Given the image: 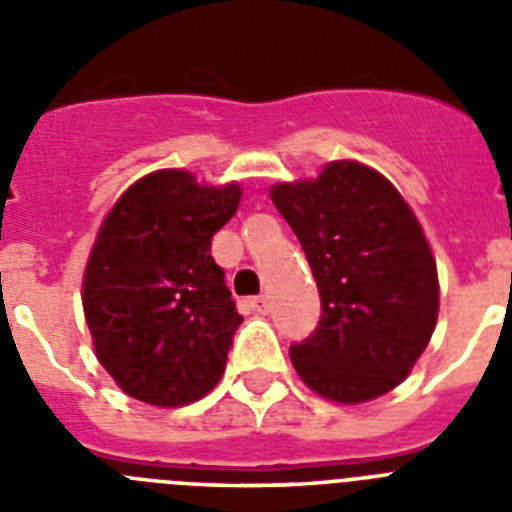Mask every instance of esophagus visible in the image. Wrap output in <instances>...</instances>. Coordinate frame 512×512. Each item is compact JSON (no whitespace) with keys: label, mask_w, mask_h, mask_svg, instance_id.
Here are the masks:
<instances>
[{"label":"esophagus","mask_w":512,"mask_h":512,"mask_svg":"<svg viewBox=\"0 0 512 512\" xmlns=\"http://www.w3.org/2000/svg\"><path fill=\"white\" fill-rule=\"evenodd\" d=\"M248 305H251L256 312H266V310H269V297H266V295L251 297V300H248Z\"/></svg>","instance_id":"34e87169"}]
</instances>
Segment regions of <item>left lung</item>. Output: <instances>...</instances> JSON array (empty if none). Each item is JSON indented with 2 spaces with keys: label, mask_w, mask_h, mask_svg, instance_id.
Masks as SVG:
<instances>
[{
  "label": "left lung",
  "mask_w": 512,
  "mask_h": 512,
  "mask_svg": "<svg viewBox=\"0 0 512 512\" xmlns=\"http://www.w3.org/2000/svg\"><path fill=\"white\" fill-rule=\"evenodd\" d=\"M320 292V320L289 356L307 387L354 405L408 377L433 336L438 274L418 217L379 171L336 161L315 182L277 184Z\"/></svg>",
  "instance_id": "8db88e82"
}]
</instances>
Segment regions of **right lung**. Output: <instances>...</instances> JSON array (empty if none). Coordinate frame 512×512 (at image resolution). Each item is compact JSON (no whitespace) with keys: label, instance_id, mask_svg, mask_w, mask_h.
I'll use <instances>...</instances> for the list:
<instances>
[{"label":"right lung","instance_id":"add662e5","mask_svg":"<svg viewBox=\"0 0 512 512\" xmlns=\"http://www.w3.org/2000/svg\"><path fill=\"white\" fill-rule=\"evenodd\" d=\"M238 202V184L207 187L164 169L104 217L84 271V315L99 364L135 400L176 408L223 377L243 318L210 248Z\"/></svg>","mask_w":512,"mask_h":512}]
</instances>
